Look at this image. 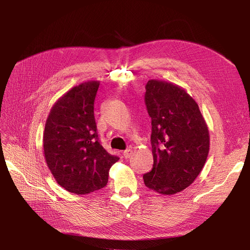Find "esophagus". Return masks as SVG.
Returning a JSON list of instances; mask_svg holds the SVG:
<instances>
[{"mask_svg": "<svg viewBox=\"0 0 250 250\" xmlns=\"http://www.w3.org/2000/svg\"><path fill=\"white\" fill-rule=\"evenodd\" d=\"M131 154H132V149H125V151L124 152V157L125 159H127V158H130V156H131Z\"/></svg>", "mask_w": 250, "mask_h": 250, "instance_id": "34e87169", "label": "esophagus"}]
</instances>
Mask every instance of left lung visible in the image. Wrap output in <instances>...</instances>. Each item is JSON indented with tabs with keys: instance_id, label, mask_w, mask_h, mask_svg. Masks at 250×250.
Listing matches in <instances>:
<instances>
[{
	"instance_id": "8db88e82",
	"label": "left lung",
	"mask_w": 250,
	"mask_h": 250,
	"mask_svg": "<svg viewBox=\"0 0 250 250\" xmlns=\"http://www.w3.org/2000/svg\"><path fill=\"white\" fill-rule=\"evenodd\" d=\"M145 101L152 119L153 168L146 187L175 195L195 181L209 152V132L199 105L180 85L149 80Z\"/></svg>"
}]
</instances>
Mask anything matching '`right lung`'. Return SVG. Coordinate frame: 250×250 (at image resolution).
I'll use <instances>...</instances> for the list:
<instances>
[{"label":"right lung","mask_w":250,"mask_h":250,"mask_svg":"<svg viewBox=\"0 0 250 250\" xmlns=\"http://www.w3.org/2000/svg\"><path fill=\"white\" fill-rule=\"evenodd\" d=\"M98 81L75 85L60 97L46 120L42 147L50 172L62 188L85 195L104 188L119 160L98 140L94 101Z\"/></svg>","instance_id":"add662e5"}]
</instances>
